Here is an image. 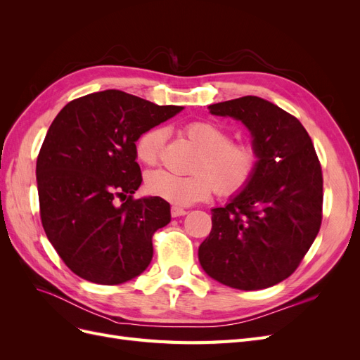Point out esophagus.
I'll return each mask as SVG.
<instances>
[{"mask_svg":"<svg viewBox=\"0 0 360 360\" xmlns=\"http://www.w3.org/2000/svg\"><path fill=\"white\" fill-rule=\"evenodd\" d=\"M184 214H188V210L183 209V207H179V205L171 207V216L172 217H179V216H184Z\"/></svg>","mask_w":360,"mask_h":360,"instance_id":"esophagus-1","label":"esophagus"}]
</instances>
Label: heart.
Segmentation results:
<instances>
[{"mask_svg":"<svg viewBox=\"0 0 360 360\" xmlns=\"http://www.w3.org/2000/svg\"><path fill=\"white\" fill-rule=\"evenodd\" d=\"M183 134L201 153L195 162L192 176H176L168 171H153L146 177L147 191L155 197L174 204L188 205L207 200L217 191L224 197L242 192L252 181L261 167L259 148L249 141L233 143L231 135L212 122H191L183 126ZM165 132L151 129L136 143V158L144 165L159 162Z\"/></svg>","mask_w":360,"mask_h":360,"instance_id":"1","label":"heart"}]
</instances>
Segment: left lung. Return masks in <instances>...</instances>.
<instances>
[{"mask_svg":"<svg viewBox=\"0 0 360 360\" xmlns=\"http://www.w3.org/2000/svg\"><path fill=\"white\" fill-rule=\"evenodd\" d=\"M209 110L240 120L263 160L248 188L212 210V231L198 249L201 267L237 290L276 285L294 274L320 231L319 156L299 120L261 97H238Z\"/></svg>","mask_w":360,"mask_h":360,"instance_id":"8db88e82","label":"left lung"}]
</instances>
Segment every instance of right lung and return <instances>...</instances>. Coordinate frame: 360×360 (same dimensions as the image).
I'll use <instances>...</instances> for the list:
<instances>
[{
  "label": "right lung",
  "instance_id": "1",
  "mask_svg": "<svg viewBox=\"0 0 360 360\" xmlns=\"http://www.w3.org/2000/svg\"><path fill=\"white\" fill-rule=\"evenodd\" d=\"M181 110L105 90L69 102L52 122L36 167L40 219L75 275L117 285L148 267L151 238L171 213L163 198H134L143 181L135 143Z\"/></svg>",
  "mask_w": 360,
  "mask_h": 360
}]
</instances>
